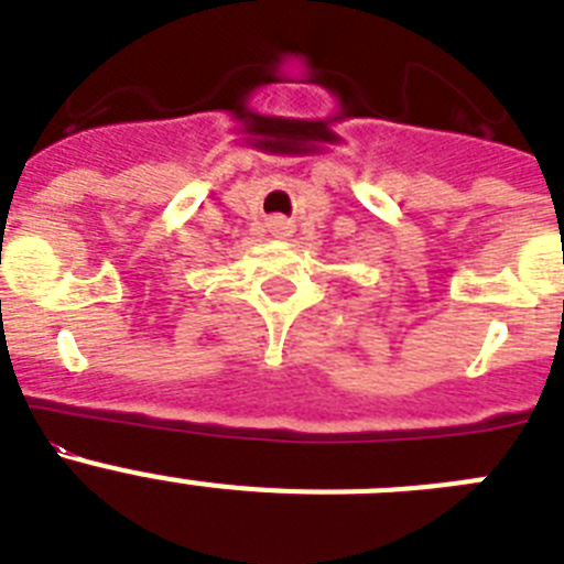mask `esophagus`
Wrapping results in <instances>:
<instances>
[{
	"mask_svg": "<svg viewBox=\"0 0 564 564\" xmlns=\"http://www.w3.org/2000/svg\"><path fill=\"white\" fill-rule=\"evenodd\" d=\"M268 226H271V231L276 234V237H291L293 234V223L285 220V217H276V220H271Z\"/></svg>",
	"mask_w": 564,
	"mask_h": 564,
	"instance_id": "34e87169",
	"label": "esophagus"
}]
</instances>
